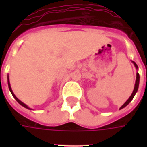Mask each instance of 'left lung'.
<instances>
[{"label":"left lung","instance_id":"obj_1","mask_svg":"<svg viewBox=\"0 0 147 147\" xmlns=\"http://www.w3.org/2000/svg\"><path fill=\"white\" fill-rule=\"evenodd\" d=\"M134 63V64H135V66H136V68H138V66H137V64L135 63V62H133ZM139 73L136 74V84H135V87H134V90H133L132 94H131V95L130 96V98L128 99H127V101L124 104H123L121 107H120V109H121L124 108L125 106H127V105L129 104L130 102H131V100L133 99V98H134V96L136 95V92H137V90H138V88H139Z\"/></svg>","mask_w":147,"mask_h":147}]
</instances>
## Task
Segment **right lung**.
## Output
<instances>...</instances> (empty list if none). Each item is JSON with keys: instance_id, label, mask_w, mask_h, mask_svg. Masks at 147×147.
<instances>
[{"instance_id": "obj_1", "label": "right lung", "mask_w": 147, "mask_h": 147, "mask_svg": "<svg viewBox=\"0 0 147 147\" xmlns=\"http://www.w3.org/2000/svg\"><path fill=\"white\" fill-rule=\"evenodd\" d=\"M8 87H9V90H10V92L11 93V94H12V96H13V97H14L15 99H16V101H17L18 103H20V105H22V106H24V107H25V108H27V109H30V108H28V107H27V105H25V104H24V103H23V102H21V101H20V100H19V99H18L17 98H16V95H15L14 94H13V92H12V90H11V86H10V83H9V81H8Z\"/></svg>"}]
</instances>
